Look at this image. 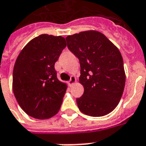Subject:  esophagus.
Listing matches in <instances>:
<instances>
[{
	"label": "esophagus",
	"instance_id": "34e87169",
	"mask_svg": "<svg viewBox=\"0 0 146 146\" xmlns=\"http://www.w3.org/2000/svg\"><path fill=\"white\" fill-rule=\"evenodd\" d=\"M76 82V77H75L74 76H72L70 80H69V84H70V86H72V85H73V84H75Z\"/></svg>",
	"mask_w": 146,
	"mask_h": 146
}]
</instances>
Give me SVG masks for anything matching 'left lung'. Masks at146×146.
Here are the masks:
<instances>
[{"instance_id": "obj_1", "label": "left lung", "mask_w": 146, "mask_h": 146, "mask_svg": "<svg viewBox=\"0 0 146 146\" xmlns=\"http://www.w3.org/2000/svg\"><path fill=\"white\" fill-rule=\"evenodd\" d=\"M67 46L80 60V84L84 94L77 98L80 111L92 117L111 113L119 103L125 85L124 62L119 49L101 32L89 30L68 35Z\"/></svg>"}]
</instances>
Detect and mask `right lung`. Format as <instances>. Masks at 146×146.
Segmentation results:
<instances>
[{
	"mask_svg": "<svg viewBox=\"0 0 146 146\" xmlns=\"http://www.w3.org/2000/svg\"><path fill=\"white\" fill-rule=\"evenodd\" d=\"M66 46L62 36L42 34L20 52L13 70L12 89L21 109L36 119L59 112L67 84L57 79L55 62Z\"/></svg>",
	"mask_w": 146,
	"mask_h": 146,
	"instance_id": "right-lung-1",
	"label": "right lung"
}]
</instances>
